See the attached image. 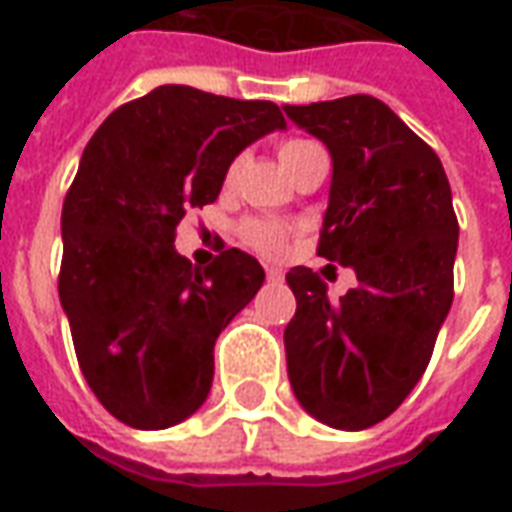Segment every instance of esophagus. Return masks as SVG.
<instances>
[{
    "instance_id": "1",
    "label": "esophagus",
    "mask_w": 512,
    "mask_h": 512,
    "mask_svg": "<svg viewBox=\"0 0 512 512\" xmlns=\"http://www.w3.org/2000/svg\"><path fill=\"white\" fill-rule=\"evenodd\" d=\"M266 277H268V282H282V279H285V274H282V268L268 266L266 268Z\"/></svg>"
}]
</instances>
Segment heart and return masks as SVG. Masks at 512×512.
Instances as JSON below:
<instances>
[{
    "label": "heart",
    "instance_id": "b5f03b06",
    "mask_svg": "<svg viewBox=\"0 0 512 512\" xmlns=\"http://www.w3.org/2000/svg\"><path fill=\"white\" fill-rule=\"evenodd\" d=\"M312 145H315V142H307V139H290V142H285V145L279 147V158H282V164L288 167L293 158L299 156V153H304V150ZM233 175H235V167H230L227 180H233ZM241 235H244L246 246H252L255 252L268 257H279L282 252H285V246H288V230H285L282 224L263 222V219L246 222Z\"/></svg>",
    "mask_w": 512,
    "mask_h": 512
}]
</instances>
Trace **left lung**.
Here are the masks:
<instances>
[{
  "mask_svg": "<svg viewBox=\"0 0 512 512\" xmlns=\"http://www.w3.org/2000/svg\"><path fill=\"white\" fill-rule=\"evenodd\" d=\"M282 109L332 156L318 255L359 279L332 304L312 268L288 271L290 386L323 425L365 430L417 386L452 307L450 183L439 156L373 95Z\"/></svg>",
  "mask_w": 512,
  "mask_h": 512,
  "instance_id": "1",
  "label": "left lung"
}]
</instances>
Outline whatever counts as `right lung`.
Wrapping results in <instances>:
<instances>
[{
    "label": "right lung",
    "instance_id": "right-lung-1",
    "mask_svg": "<svg viewBox=\"0 0 512 512\" xmlns=\"http://www.w3.org/2000/svg\"><path fill=\"white\" fill-rule=\"evenodd\" d=\"M282 128L271 101L164 84L84 147L62 205L60 304L87 384L131 428H172L211 392L216 337L266 271L241 249L191 266L175 227L219 197L241 150Z\"/></svg>",
    "mask_w": 512,
    "mask_h": 512
}]
</instances>
